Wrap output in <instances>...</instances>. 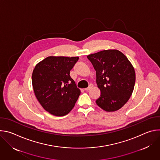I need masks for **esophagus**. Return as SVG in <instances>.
Segmentation results:
<instances>
[{
  "label": "esophagus",
  "instance_id": "obj_1",
  "mask_svg": "<svg viewBox=\"0 0 160 160\" xmlns=\"http://www.w3.org/2000/svg\"><path fill=\"white\" fill-rule=\"evenodd\" d=\"M93 87V85H89V87H87V88H85V90H86V91H88V90H90L91 88H92Z\"/></svg>",
  "mask_w": 160,
  "mask_h": 160
}]
</instances>
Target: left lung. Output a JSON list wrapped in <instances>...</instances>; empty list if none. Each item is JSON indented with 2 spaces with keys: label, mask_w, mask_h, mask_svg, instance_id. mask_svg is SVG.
Returning <instances> with one entry per match:
<instances>
[{
  "label": "left lung",
  "mask_w": 160,
  "mask_h": 160,
  "mask_svg": "<svg viewBox=\"0 0 160 160\" xmlns=\"http://www.w3.org/2000/svg\"><path fill=\"white\" fill-rule=\"evenodd\" d=\"M96 71L101 90L96 104L107 112L122 108L132 94L135 82L134 68L128 58L117 49L104 50L87 56Z\"/></svg>",
  "instance_id": "left-lung-1"
}]
</instances>
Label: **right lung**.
<instances>
[{"instance_id":"add662e5","label":"right lung","mask_w":160,"mask_h":160,"mask_svg":"<svg viewBox=\"0 0 160 160\" xmlns=\"http://www.w3.org/2000/svg\"><path fill=\"white\" fill-rule=\"evenodd\" d=\"M78 57L49 56L37 63L32 73L35 95L42 108L51 115L69 113L80 94L70 70Z\"/></svg>"}]
</instances>
